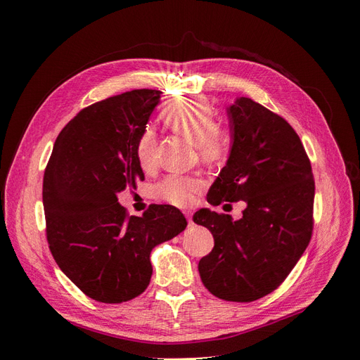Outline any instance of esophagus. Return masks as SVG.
Segmentation results:
<instances>
[{"label":"esophagus","mask_w":360,"mask_h":360,"mask_svg":"<svg viewBox=\"0 0 360 360\" xmlns=\"http://www.w3.org/2000/svg\"><path fill=\"white\" fill-rule=\"evenodd\" d=\"M184 216H186L188 224H189V225H192V224H193V221H192V213H191V212H184Z\"/></svg>","instance_id":"34e87169"}]
</instances>
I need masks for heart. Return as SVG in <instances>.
Returning a JSON list of instances; mask_svg holds the SVG:
<instances>
[{"label":"heart","mask_w":360,"mask_h":360,"mask_svg":"<svg viewBox=\"0 0 360 360\" xmlns=\"http://www.w3.org/2000/svg\"><path fill=\"white\" fill-rule=\"evenodd\" d=\"M160 120L172 132L180 134L195 144L198 158L205 163H216L226 158L231 148V132L225 124L214 122V106L205 97H180L171 101L160 111ZM139 167L151 171L158 167V136L151 127L139 134L135 144ZM200 176L169 174L158 184V195L174 205L186 207L202 189Z\"/></svg>","instance_id":"heart-1"}]
</instances>
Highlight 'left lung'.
<instances>
[{
  "label": "left lung",
  "mask_w": 360,
  "mask_h": 360,
  "mask_svg": "<svg viewBox=\"0 0 360 360\" xmlns=\"http://www.w3.org/2000/svg\"><path fill=\"white\" fill-rule=\"evenodd\" d=\"M233 147L207 193L213 205L245 201L242 219L201 209L214 246L200 259L204 287L228 302H254L287 279L309 245L315 183L309 158L285 118L248 97L228 108Z\"/></svg>",
  "instance_id": "obj_1"
}]
</instances>
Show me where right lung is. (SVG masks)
<instances>
[{"instance_id":"1","label":"right lung","mask_w":360,"mask_h":360,"mask_svg":"<svg viewBox=\"0 0 360 360\" xmlns=\"http://www.w3.org/2000/svg\"><path fill=\"white\" fill-rule=\"evenodd\" d=\"M159 90H132L84 108L53 144L43 176L46 238L58 267L85 296L122 303L150 284V252L188 222L168 204L130 216L117 192L144 180L135 144Z\"/></svg>"}]
</instances>
